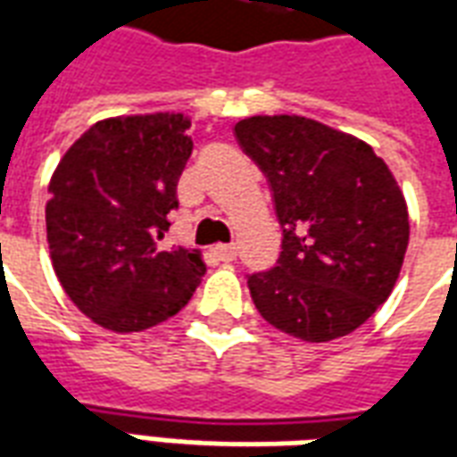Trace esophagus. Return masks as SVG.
<instances>
[{"label": "esophagus", "instance_id": "34e87169", "mask_svg": "<svg viewBox=\"0 0 457 457\" xmlns=\"http://www.w3.org/2000/svg\"><path fill=\"white\" fill-rule=\"evenodd\" d=\"M215 257H218L220 262H232V259L237 257V247H235V245H218V247H215Z\"/></svg>", "mask_w": 457, "mask_h": 457}]
</instances>
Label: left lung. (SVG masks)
<instances>
[{"label": "left lung", "mask_w": 457, "mask_h": 457, "mask_svg": "<svg viewBox=\"0 0 457 457\" xmlns=\"http://www.w3.org/2000/svg\"><path fill=\"white\" fill-rule=\"evenodd\" d=\"M235 137L281 225L277 267L247 274L257 311L308 343L353 333L389 298L409 245L392 170L364 141L306 117H249Z\"/></svg>", "instance_id": "1"}]
</instances>
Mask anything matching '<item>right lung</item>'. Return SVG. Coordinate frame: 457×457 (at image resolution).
<instances>
[{
	"instance_id": "obj_1",
	"label": "right lung",
	"mask_w": 457,
	"mask_h": 457,
	"mask_svg": "<svg viewBox=\"0 0 457 457\" xmlns=\"http://www.w3.org/2000/svg\"><path fill=\"white\" fill-rule=\"evenodd\" d=\"M183 114L97 121L58 163L46 205L58 281L114 333L159 326L205 274L198 252L163 247L193 141Z\"/></svg>"
}]
</instances>
